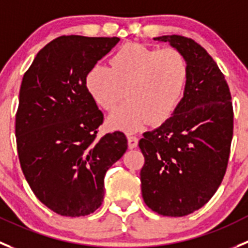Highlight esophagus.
<instances>
[{"label":"esophagus","instance_id":"34e87169","mask_svg":"<svg viewBox=\"0 0 248 248\" xmlns=\"http://www.w3.org/2000/svg\"><path fill=\"white\" fill-rule=\"evenodd\" d=\"M127 140H128V147L131 148H136L138 145V138L133 135H129L127 133Z\"/></svg>","mask_w":248,"mask_h":248}]
</instances>
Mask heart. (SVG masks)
I'll return each instance as SVG.
<instances>
[{
	"mask_svg": "<svg viewBox=\"0 0 248 248\" xmlns=\"http://www.w3.org/2000/svg\"><path fill=\"white\" fill-rule=\"evenodd\" d=\"M188 80V62L180 50L129 43L111 56L110 68L90 67L84 85L92 100L105 111L116 108L124 88L128 99L108 124L111 128L136 131L149 121H168L184 100Z\"/></svg>",
	"mask_w": 248,
	"mask_h": 248,
	"instance_id": "obj_1",
	"label": "heart"
}]
</instances>
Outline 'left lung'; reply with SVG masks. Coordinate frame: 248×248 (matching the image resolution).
I'll list each match as a JSON object with an SVG mask.
<instances>
[{
	"mask_svg": "<svg viewBox=\"0 0 248 248\" xmlns=\"http://www.w3.org/2000/svg\"><path fill=\"white\" fill-rule=\"evenodd\" d=\"M154 40L181 51L189 80L175 113L140 140L142 196L153 212L185 217L202 208L224 179L233 129L231 94L223 72L200 44L181 35Z\"/></svg>",
	"mask_w": 248,
	"mask_h": 248,
	"instance_id": "1",
	"label": "left lung"
}]
</instances>
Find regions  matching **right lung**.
<instances>
[{"instance_id":"add662e5","label":"right lung","mask_w":248,"mask_h":248,"mask_svg":"<svg viewBox=\"0 0 248 248\" xmlns=\"http://www.w3.org/2000/svg\"><path fill=\"white\" fill-rule=\"evenodd\" d=\"M120 39L63 35L44 46L23 77L16 113L20 168L38 200L84 217L104 200V177L127 150L122 132L98 140L104 115L84 85L88 69Z\"/></svg>"}]
</instances>
